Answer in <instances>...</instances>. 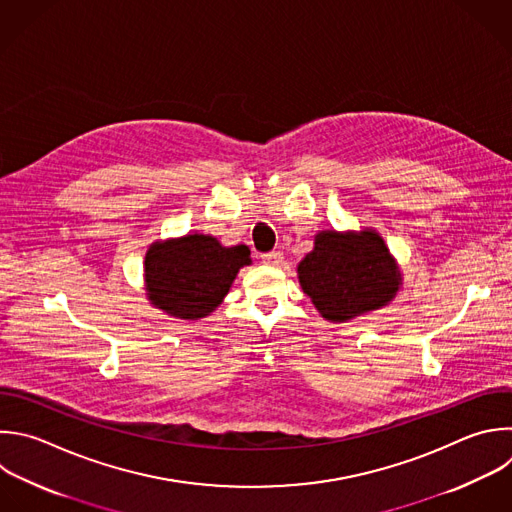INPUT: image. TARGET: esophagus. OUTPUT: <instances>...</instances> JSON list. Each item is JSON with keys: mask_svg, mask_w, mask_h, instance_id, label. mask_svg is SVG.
Returning <instances> with one entry per match:
<instances>
[{"mask_svg": "<svg viewBox=\"0 0 512 512\" xmlns=\"http://www.w3.org/2000/svg\"><path fill=\"white\" fill-rule=\"evenodd\" d=\"M263 263L265 265H271V267H279L283 263V253L281 251H269L265 255H261Z\"/></svg>", "mask_w": 512, "mask_h": 512, "instance_id": "obj_1", "label": "esophagus"}]
</instances>
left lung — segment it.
I'll use <instances>...</instances> for the list:
<instances>
[{
	"mask_svg": "<svg viewBox=\"0 0 512 512\" xmlns=\"http://www.w3.org/2000/svg\"><path fill=\"white\" fill-rule=\"evenodd\" d=\"M297 273L303 293L329 321H346L384 307L400 285L396 263L374 231H321Z\"/></svg>",
	"mask_w": 512,
	"mask_h": 512,
	"instance_id": "left-lung-1",
	"label": "left lung"
}]
</instances>
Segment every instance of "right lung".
<instances>
[{
	"mask_svg": "<svg viewBox=\"0 0 512 512\" xmlns=\"http://www.w3.org/2000/svg\"><path fill=\"white\" fill-rule=\"evenodd\" d=\"M249 255L247 245L223 247L199 233L154 243L144 261L148 299L181 319L205 317L229 293L239 269L251 263Z\"/></svg>",
	"mask_w": 512,
	"mask_h": 512,
	"instance_id": "right-lung-1",
	"label": "right lung"
}]
</instances>
